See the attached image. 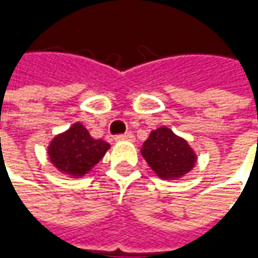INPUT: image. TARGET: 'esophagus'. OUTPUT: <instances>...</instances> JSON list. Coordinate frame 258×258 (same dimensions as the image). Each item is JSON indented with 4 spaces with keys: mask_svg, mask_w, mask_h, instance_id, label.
<instances>
[{
    "mask_svg": "<svg viewBox=\"0 0 258 258\" xmlns=\"http://www.w3.org/2000/svg\"><path fill=\"white\" fill-rule=\"evenodd\" d=\"M116 141H134V135L131 133H125V134H118L114 137Z\"/></svg>",
    "mask_w": 258,
    "mask_h": 258,
    "instance_id": "1",
    "label": "esophagus"
}]
</instances>
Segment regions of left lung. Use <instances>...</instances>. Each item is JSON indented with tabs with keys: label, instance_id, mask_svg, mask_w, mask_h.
<instances>
[{
	"label": "left lung",
	"instance_id": "left-lung-1",
	"mask_svg": "<svg viewBox=\"0 0 258 258\" xmlns=\"http://www.w3.org/2000/svg\"><path fill=\"white\" fill-rule=\"evenodd\" d=\"M142 155L160 178L175 179L194 167L196 156L186 144L167 127L152 131L144 142Z\"/></svg>",
	"mask_w": 258,
	"mask_h": 258
}]
</instances>
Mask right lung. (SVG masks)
Instances as JSON below:
<instances>
[{"mask_svg": "<svg viewBox=\"0 0 258 258\" xmlns=\"http://www.w3.org/2000/svg\"><path fill=\"white\" fill-rule=\"evenodd\" d=\"M109 144L94 140L83 124H74L64 134L58 135L49 145V159L55 167L70 175H84L101 160Z\"/></svg>", "mask_w": 258, "mask_h": 258, "instance_id": "1", "label": "right lung"}]
</instances>
